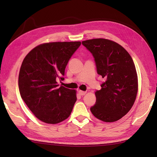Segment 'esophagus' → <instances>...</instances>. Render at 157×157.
<instances>
[{"mask_svg": "<svg viewBox=\"0 0 157 157\" xmlns=\"http://www.w3.org/2000/svg\"><path fill=\"white\" fill-rule=\"evenodd\" d=\"M78 92H79V94H80L81 96H84V95H85V94H86V92L82 91V90H79V91H78Z\"/></svg>", "mask_w": 157, "mask_h": 157, "instance_id": "obj_1", "label": "esophagus"}]
</instances>
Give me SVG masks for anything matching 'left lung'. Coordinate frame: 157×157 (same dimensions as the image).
Masks as SVG:
<instances>
[{
    "instance_id": "8db88e82",
    "label": "left lung",
    "mask_w": 157,
    "mask_h": 157,
    "mask_svg": "<svg viewBox=\"0 0 157 157\" xmlns=\"http://www.w3.org/2000/svg\"><path fill=\"white\" fill-rule=\"evenodd\" d=\"M92 53L98 75L105 79L96 90L95 105L90 107L94 117L102 121L113 122L128 113L138 92V76L133 59L126 50L107 39L83 41Z\"/></svg>"
}]
</instances>
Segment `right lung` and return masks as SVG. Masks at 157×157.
<instances>
[{"label":"right lung","mask_w":157,"mask_h":157,"mask_svg":"<svg viewBox=\"0 0 157 157\" xmlns=\"http://www.w3.org/2000/svg\"><path fill=\"white\" fill-rule=\"evenodd\" d=\"M80 42H56L36 46L23 59L19 74L21 98L40 121L55 124L71 114L75 90L59 86L67 65Z\"/></svg>","instance_id":"add662e5"}]
</instances>
